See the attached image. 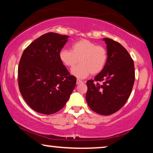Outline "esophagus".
I'll return each instance as SVG.
<instances>
[{
	"mask_svg": "<svg viewBox=\"0 0 153 153\" xmlns=\"http://www.w3.org/2000/svg\"><path fill=\"white\" fill-rule=\"evenodd\" d=\"M83 83V81L81 80H79V79H77L76 80V84H80V83Z\"/></svg>",
	"mask_w": 153,
	"mask_h": 153,
	"instance_id": "obj_1",
	"label": "esophagus"
}]
</instances>
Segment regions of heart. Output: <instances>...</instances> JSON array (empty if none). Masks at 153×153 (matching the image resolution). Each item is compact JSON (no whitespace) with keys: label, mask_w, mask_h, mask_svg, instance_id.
I'll return each mask as SVG.
<instances>
[{"label":"heart","mask_w":153,"mask_h":153,"mask_svg":"<svg viewBox=\"0 0 153 153\" xmlns=\"http://www.w3.org/2000/svg\"><path fill=\"white\" fill-rule=\"evenodd\" d=\"M59 58L62 64L68 68H73L79 61L80 64L71 70L73 76L83 79L91 74L101 72L107 61V51L102 46L82 39L73 44L71 51L62 49L59 53Z\"/></svg>","instance_id":"b5f03b06"}]
</instances>
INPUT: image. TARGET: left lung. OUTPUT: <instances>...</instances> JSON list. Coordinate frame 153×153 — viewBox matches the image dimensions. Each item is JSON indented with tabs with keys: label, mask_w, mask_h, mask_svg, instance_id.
Returning a JSON list of instances; mask_svg holds the SVG:
<instances>
[{
	"label": "left lung",
	"mask_w": 153,
	"mask_h": 153,
	"mask_svg": "<svg viewBox=\"0 0 153 153\" xmlns=\"http://www.w3.org/2000/svg\"><path fill=\"white\" fill-rule=\"evenodd\" d=\"M106 45L107 61L94 80H88L85 99L89 107L100 115L108 116L124 106L134 83V65L120 43L103 38Z\"/></svg>",
	"instance_id": "left-lung-1"
}]
</instances>
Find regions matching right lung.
<instances>
[{"instance_id":"add662e5","label":"right lung","mask_w":153,"mask_h":153,"mask_svg":"<svg viewBox=\"0 0 153 153\" xmlns=\"http://www.w3.org/2000/svg\"><path fill=\"white\" fill-rule=\"evenodd\" d=\"M69 36L48 33L33 41L23 53L18 68L20 93L39 114L58 111L68 101L76 83L59 58Z\"/></svg>"}]
</instances>
